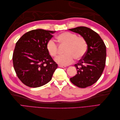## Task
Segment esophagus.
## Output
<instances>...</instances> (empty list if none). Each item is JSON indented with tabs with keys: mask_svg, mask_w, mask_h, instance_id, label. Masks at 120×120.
<instances>
[{
	"mask_svg": "<svg viewBox=\"0 0 120 120\" xmlns=\"http://www.w3.org/2000/svg\"><path fill=\"white\" fill-rule=\"evenodd\" d=\"M59 67L62 68H64L66 67V66H65V65H59Z\"/></svg>",
	"mask_w": 120,
	"mask_h": 120,
	"instance_id": "1",
	"label": "esophagus"
}]
</instances>
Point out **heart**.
<instances>
[{"label": "heart", "instance_id": "obj_1", "mask_svg": "<svg viewBox=\"0 0 120 120\" xmlns=\"http://www.w3.org/2000/svg\"><path fill=\"white\" fill-rule=\"evenodd\" d=\"M58 42L61 45L67 46L64 55L57 56L55 61L62 65L70 64L74 61V58L79 60L85 55L88 48L87 43L83 38L78 37L77 34L70 32H64L57 37ZM46 49L49 54L55 57L58 52V46L52 40H50L46 44Z\"/></svg>", "mask_w": 120, "mask_h": 120}]
</instances>
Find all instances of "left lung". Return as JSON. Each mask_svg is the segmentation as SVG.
<instances>
[{
  "instance_id": "left-lung-1",
  "label": "left lung",
  "mask_w": 120,
  "mask_h": 120,
  "mask_svg": "<svg viewBox=\"0 0 120 120\" xmlns=\"http://www.w3.org/2000/svg\"><path fill=\"white\" fill-rule=\"evenodd\" d=\"M68 30L80 34L87 43L85 55L74 65L77 74L70 78L74 85L85 88L95 83L102 74L106 63V47L98 34L88 27H78Z\"/></svg>"
}]
</instances>
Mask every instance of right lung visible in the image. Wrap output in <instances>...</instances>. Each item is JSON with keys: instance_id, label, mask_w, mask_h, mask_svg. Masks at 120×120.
<instances>
[{"instance_id": "obj_1", "label": "right lung", "mask_w": 120, "mask_h": 120, "mask_svg": "<svg viewBox=\"0 0 120 120\" xmlns=\"http://www.w3.org/2000/svg\"><path fill=\"white\" fill-rule=\"evenodd\" d=\"M56 31L41 29L25 34L16 43L13 63L17 77L27 86L40 87L48 83L58 65L46 49Z\"/></svg>"}]
</instances>
